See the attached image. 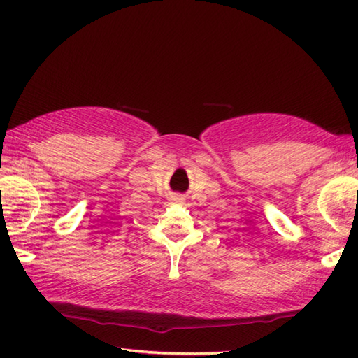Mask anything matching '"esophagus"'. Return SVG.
Listing matches in <instances>:
<instances>
[{"label": "esophagus", "mask_w": 358, "mask_h": 358, "mask_svg": "<svg viewBox=\"0 0 358 358\" xmlns=\"http://www.w3.org/2000/svg\"><path fill=\"white\" fill-rule=\"evenodd\" d=\"M178 200H180V199H178Z\"/></svg>", "instance_id": "34e87169"}]
</instances>
